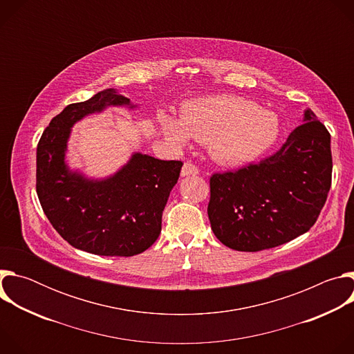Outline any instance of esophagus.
<instances>
[{
  "instance_id": "34e87169",
  "label": "esophagus",
  "mask_w": 354,
  "mask_h": 354,
  "mask_svg": "<svg viewBox=\"0 0 354 354\" xmlns=\"http://www.w3.org/2000/svg\"><path fill=\"white\" fill-rule=\"evenodd\" d=\"M198 174V169H197V167L194 165V164H192V162H185L183 164V167H182V171H180V175L185 178V176H194V175H197Z\"/></svg>"
}]
</instances>
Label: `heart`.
Returning a JSON list of instances; mask_svg holds the SVG:
<instances>
[{"mask_svg":"<svg viewBox=\"0 0 354 354\" xmlns=\"http://www.w3.org/2000/svg\"><path fill=\"white\" fill-rule=\"evenodd\" d=\"M158 123L171 144L183 145L192 137L207 144L210 156L224 165L257 161L280 134L276 113L235 95L193 99L182 108L179 119L161 112Z\"/></svg>","mask_w":354,"mask_h":354,"instance_id":"heart-1","label":"heart"}]
</instances>
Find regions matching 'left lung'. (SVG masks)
I'll return each mask as SVG.
<instances>
[{
    "instance_id": "1",
    "label": "left lung",
    "mask_w": 354,
    "mask_h": 354,
    "mask_svg": "<svg viewBox=\"0 0 354 354\" xmlns=\"http://www.w3.org/2000/svg\"><path fill=\"white\" fill-rule=\"evenodd\" d=\"M330 182V134L307 109L274 156L210 178L212 230L235 250L283 245L315 224Z\"/></svg>"
}]
</instances>
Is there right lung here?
I'll list each match as a JSON object with an SVG mask.
<instances>
[{
  "instance_id": "right-lung-1",
  "label": "right lung",
  "mask_w": 354,
  "mask_h": 354,
  "mask_svg": "<svg viewBox=\"0 0 354 354\" xmlns=\"http://www.w3.org/2000/svg\"><path fill=\"white\" fill-rule=\"evenodd\" d=\"M108 106L137 108L108 88L52 119L37 144L36 192L48 221L74 248L100 257H134L160 236L162 212L183 164L134 153L108 178L71 171L66 161L71 127Z\"/></svg>"
}]
</instances>
